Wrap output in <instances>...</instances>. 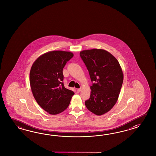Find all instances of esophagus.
Here are the masks:
<instances>
[{"mask_svg": "<svg viewBox=\"0 0 156 156\" xmlns=\"http://www.w3.org/2000/svg\"><path fill=\"white\" fill-rule=\"evenodd\" d=\"M76 90H77V91H78V92H80V91L82 90V89H81V88H80V89H77Z\"/></svg>", "mask_w": 156, "mask_h": 156, "instance_id": "1", "label": "esophagus"}]
</instances>
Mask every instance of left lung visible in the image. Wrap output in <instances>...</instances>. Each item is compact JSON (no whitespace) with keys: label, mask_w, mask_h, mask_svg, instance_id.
I'll use <instances>...</instances> for the list:
<instances>
[{"label":"left lung","mask_w":156,"mask_h":156,"mask_svg":"<svg viewBox=\"0 0 156 156\" xmlns=\"http://www.w3.org/2000/svg\"><path fill=\"white\" fill-rule=\"evenodd\" d=\"M94 83L90 86L89 99L85 101L86 108L97 115L108 113L118 99L122 85L123 74L118 60L104 49L93 48L80 52Z\"/></svg>","instance_id":"left-lung-1"}]
</instances>
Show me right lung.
Instances as JSON below:
<instances>
[{"label":"right lung","mask_w":156,"mask_h":156,"mask_svg":"<svg viewBox=\"0 0 156 156\" xmlns=\"http://www.w3.org/2000/svg\"><path fill=\"white\" fill-rule=\"evenodd\" d=\"M74 54L51 51L38 57L30 73V84L38 105L51 115L61 113L69 106L74 93L65 87L63 68Z\"/></svg>","instance_id":"add662e5"}]
</instances>
